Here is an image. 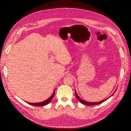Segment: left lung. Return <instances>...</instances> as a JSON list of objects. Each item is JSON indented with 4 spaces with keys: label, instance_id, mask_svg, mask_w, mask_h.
<instances>
[{
    "label": "left lung",
    "instance_id": "8db88e82",
    "mask_svg": "<svg viewBox=\"0 0 131 131\" xmlns=\"http://www.w3.org/2000/svg\"><path fill=\"white\" fill-rule=\"evenodd\" d=\"M116 90H117V89H116ZM116 91V90H115V91ZM115 91L114 92V93L115 92ZM75 96H76V97H77V99H78L80 102H81V103H82V104H83L86 105H88V106H93V105H96L100 104H101V103H102L103 102H104L105 101L107 100L108 99H109L110 97H111V96H112V95L114 94V93L112 95H111V96H110L109 97L107 98V99H105V100H102V101H101L97 102H91L86 101H85V100H83V99H81V98L79 97V95H78V94H77V92H76V90H75Z\"/></svg>",
    "mask_w": 131,
    "mask_h": 131
}]
</instances>
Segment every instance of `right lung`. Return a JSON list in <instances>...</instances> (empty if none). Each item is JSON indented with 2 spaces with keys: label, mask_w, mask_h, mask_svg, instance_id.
<instances>
[{
  "label": "right lung",
  "mask_w": 131,
  "mask_h": 131,
  "mask_svg": "<svg viewBox=\"0 0 131 131\" xmlns=\"http://www.w3.org/2000/svg\"><path fill=\"white\" fill-rule=\"evenodd\" d=\"M54 91H53L52 94L51 95V97H50L48 99H47L46 100L42 101V102H38V103H31V102H26L27 104H29L31 105H33V106H46L47 105H48V104H49L50 102V101L52 100V99L54 97Z\"/></svg>",
  "instance_id": "1"
}]
</instances>
